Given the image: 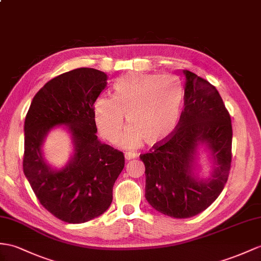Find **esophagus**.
Wrapping results in <instances>:
<instances>
[{"label": "esophagus", "instance_id": "obj_1", "mask_svg": "<svg viewBox=\"0 0 261 261\" xmlns=\"http://www.w3.org/2000/svg\"><path fill=\"white\" fill-rule=\"evenodd\" d=\"M137 155L136 154H133V152H126L125 154V160L126 161H130L133 158H135Z\"/></svg>", "mask_w": 261, "mask_h": 261}]
</instances>
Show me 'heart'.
I'll return each instance as SVG.
<instances>
[{
    "label": "heart",
    "mask_w": 261,
    "mask_h": 261,
    "mask_svg": "<svg viewBox=\"0 0 261 261\" xmlns=\"http://www.w3.org/2000/svg\"><path fill=\"white\" fill-rule=\"evenodd\" d=\"M182 90L168 75L128 74L114 85V96H99L93 112L99 133L116 142L125 123L130 126L122 145L135 148L145 141L154 145L166 138L178 122Z\"/></svg>",
    "instance_id": "heart-1"
}]
</instances>
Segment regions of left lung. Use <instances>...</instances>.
<instances>
[{"mask_svg": "<svg viewBox=\"0 0 261 261\" xmlns=\"http://www.w3.org/2000/svg\"><path fill=\"white\" fill-rule=\"evenodd\" d=\"M186 75L184 110L174 132L155 144L141 160L145 164V197L151 207L174 218L205 211L224 189L231 165L230 115L216 87L193 72ZM206 143L215 168L211 180L194 178L195 147Z\"/></svg>", "mask_w": 261, "mask_h": 261, "instance_id": "8db88e82", "label": "left lung"}]
</instances>
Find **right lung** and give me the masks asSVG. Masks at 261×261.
<instances>
[{"instance_id":"right-lung-1","label":"right lung","mask_w":261,"mask_h":261,"mask_svg":"<svg viewBox=\"0 0 261 261\" xmlns=\"http://www.w3.org/2000/svg\"><path fill=\"white\" fill-rule=\"evenodd\" d=\"M107 75L76 68L48 81L32 100L24 123V174L41 205L56 218L82 224L98 217L113 200V187L125 165L120 150L100 143L95 133L94 101ZM56 124L72 134L74 156L61 171L45 163L40 147Z\"/></svg>"}]
</instances>
